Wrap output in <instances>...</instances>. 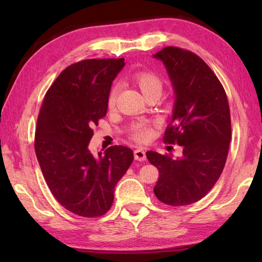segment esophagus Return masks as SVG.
<instances>
[{
  "label": "esophagus",
  "mask_w": 262,
  "mask_h": 262,
  "mask_svg": "<svg viewBox=\"0 0 262 262\" xmlns=\"http://www.w3.org/2000/svg\"><path fill=\"white\" fill-rule=\"evenodd\" d=\"M134 157L136 161H144L145 159V151L143 149H135L134 150Z\"/></svg>",
  "instance_id": "obj_1"
}]
</instances>
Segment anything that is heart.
I'll return each instance as SVG.
<instances>
[{"label":"heart","instance_id":"obj_1","mask_svg":"<svg viewBox=\"0 0 262 262\" xmlns=\"http://www.w3.org/2000/svg\"><path fill=\"white\" fill-rule=\"evenodd\" d=\"M132 79L134 81L137 86L141 89L145 97L152 94H161L163 82L161 77L156 73L151 70H139L132 75ZM119 94V84L114 83L110 88L107 94V106L112 108L117 101V97ZM154 135L152 123L147 121H137L132 126L130 130V139L135 141L136 143H145Z\"/></svg>","mask_w":262,"mask_h":262}]
</instances>
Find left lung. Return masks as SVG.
<instances>
[{
    "instance_id": "obj_1",
    "label": "left lung",
    "mask_w": 262,
    "mask_h": 262,
    "mask_svg": "<svg viewBox=\"0 0 262 262\" xmlns=\"http://www.w3.org/2000/svg\"><path fill=\"white\" fill-rule=\"evenodd\" d=\"M161 59L176 92L173 117L166 127L165 143L183 147L181 158L147 151L158 168L154 193L172 207L201 200L219 180L231 141L227 94L220 79L195 53L167 46L154 55Z\"/></svg>"
}]
</instances>
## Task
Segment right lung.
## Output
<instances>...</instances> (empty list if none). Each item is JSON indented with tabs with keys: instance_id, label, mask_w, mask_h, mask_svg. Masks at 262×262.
<instances>
[{
	"instance_id": "add662e5",
	"label": "right lung",
	"mask_w": 262,
	"mask_h": 262,
	"mask_svg": "<svg viewBox=\"0 0 262 262\" xmlns=\"http://www.w3.org/2000/svg\"><path fill=\"white\" fill-rule=\"evenodd\" d=\"M123 59H89L62 70L43 97L34 150L56 201L82 217L103 216L114 188L134 159L132 149L112 145L95 158L88 145L107 113V94Z\"/></svg>"
}]
</instances>
